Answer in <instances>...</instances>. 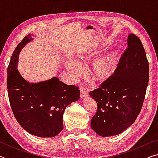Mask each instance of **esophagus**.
Masks as SVG:
<instances>
[{
    "label": "esophagus",
    "mask_w": 158,
    "mask_h": 158,
    "mask_svg": "<svg viewBox=\"0 0 158 158\" xmlns=\"http://www.w3.org/2000/svg\"><path fill=\"white\" fill-rule=\"evenodd\" d=\"M87 96H89V93H88L86 90L84 89H80V97L83 98L87 97Z\"/></svg>",
    "instance_id": "34e87169"
}]
</instances>
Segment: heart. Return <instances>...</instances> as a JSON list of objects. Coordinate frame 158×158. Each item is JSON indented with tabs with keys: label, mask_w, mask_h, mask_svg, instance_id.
Listing matches in <instances>:
<instances>
[{
	"label": "heart",
	"mask_w": 158,
	"mask_h": 158,
	"mask_svg": "<svg viewBox=\"0 0 158 158\" xmlns=\"http://www.w3.org/2000/svg\"><path fill=\"white\" fill-rule=\"evenodd\" d=\"M100 50L92 49L82 52L79 55V61L86 63L98 55ZM65 68L74 77L81 74V66L77 61L68 59L65 62ZM116 68V56L111 53L98 58L93 63L90 73L93 78L97 81H103L108 79L114 74Z\"/></svg>",
	"instance_id": "heart-1"
}]
</instances>
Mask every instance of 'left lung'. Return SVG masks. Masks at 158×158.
<instances>
[{
	"instance_id": "8db88e82",
	"label": "left lung",
	"mask_w": 158,
	"mask_h": 158,
	"mask_svg": "<svg viewBox=\"0 0 158 158\" xmlns=\"http://www.w3.org/2000/svg\"><path fill=\"white\" fill-rule=\"evenodd\" d=\"M127 42L113 75L89 93L98 105L90 126L101 137L119 135L133 124L145 98L149 78L145 50L132 33Z\"/></svg>"
}]
</instances>
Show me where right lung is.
Masks as SVG:
<instances>
[{
  "label": "right lung",
  "mask_w": 158,
  "mask_h": 158,
  "mask_svg": "<svg viewBox=\"0 0 158 158\" xmlns=\"http://www.w3.org/2000/svg\"><path fill=\"white\" fill-rule=\"evenodd\" d=\"M33 40L28 34L16 47L7 68V92L13 114L19 123L31 135L53 137L63 128V113L80 98L79 88L67 85L56 77L47 81L30 83L17 68L19 55Z\"/></svg>",
  "instance_id": "1"
}]
</instances>
